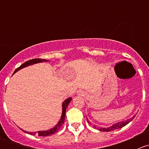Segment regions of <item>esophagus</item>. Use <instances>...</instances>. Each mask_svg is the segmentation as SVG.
Returning a JSON list of instances; mask_svg holds the SVG:
<instances>
[{"instance_id":"34e87169","label":"esophagus","mask_w":149,"mask_h":149,"mask_svg":"<svg viewBox=\"0 0 149 149\" xmlns=\"http://www.w3.org/2000/svg\"><path fill=\"white\" fill-rule=\"evenodd\" d=\"M78 95H80V96H84V94L83 91H78Z\"/></svg>"}]
</instances>
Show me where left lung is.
I'll list each match as a JSON object with an SVG mask.
<instances>
[{
	"mask_svg": "<svg viewBox=\"0 0 149 149\" xmlns=\"http://www.w3.org/2000/svg\"><path fill=\"white\" fill-rule=\"evenodd\" d=\"M135 118V116L133 117V118H130V119H128L126 121H124V122H120V123H115V124H113L112 125L111 127H96V126H94V128H97L98 129V130H101V131H104V132H109V131H111V130H117V129H119V128H121V127H124L125 125H126L128 124L129 123H130V121L132 120L133 119V118ZM87 121L88 122V119H87Z\"/></svg>",
	"mask_w": 149,
	"mask_h": 149,
	"instance_id": "1",
	"label": "left lung"
}]
</instances>
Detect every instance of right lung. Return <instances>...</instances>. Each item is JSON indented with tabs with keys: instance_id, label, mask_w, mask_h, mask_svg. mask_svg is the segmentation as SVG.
<instances>
[{
	"instance_id": "obj_1",
	"label": "right lung",
	"mask_w": 149,
	"mask_h": 149,
	"mask_svg": "<svg viewBox=\"0 0 149 149\" xmlns=\"http://www.w3.org/2000/svg\"><path fill=\"white\" fill-rule=\"evenodd\" d=\"M47 61H47V60H45V59H40V58H35V59L30 60V61H26V62H25L24 63L22 64V65H21L20 67H19L18 68H16V70H15L14 73H15L16 71H18L19 70H20V69L23 68H24V67H26V66H28V65H33V64L37 63L47 62ZM71 100H72V98H68L67 100H65V101L63 102V104H62L63 112H62V116H61V120H60L59 122H58V124H57L55 126V127H52V129H50V130H43V131H38V132H32V133H31V132L25 131V130H22V129H21V130H23L24 133H28V134L32 135V136H35V135H37L38 136H50V135H52V134H54V133H57V132H58V130H59L61 128L63 124L64 123V121H65L66 109H67L69 103H70V102L71 101Z\"/></svg>"
}]
</instances>
